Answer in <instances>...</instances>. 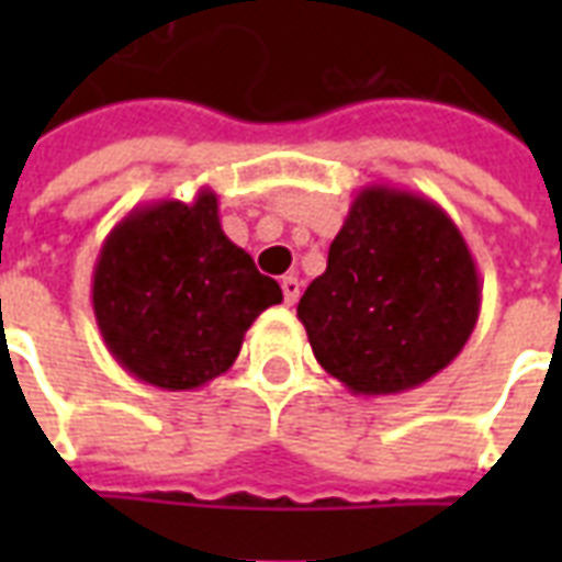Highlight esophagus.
<instances>
[{"instance_id": "esophagus-1", "label": "esophagus", "mask_w": 562, "mask_h": 562, "mask_svg": "<svg viewBox=\"0 0 562 562\" xmlns=\"http://www.w3.org/2000/svg\"><path fill=\"white\" fill-rule=\"evenodd\" d=\"M280 285H282V297H285V303H289V306H294V303H297V297H300V280H297V277H282Z\"/></svg>"}]
</instances>
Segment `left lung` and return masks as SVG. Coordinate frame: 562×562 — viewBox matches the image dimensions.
<instances>
[{
	"mask_svg": "<svg viewBox=\"0 0 562 562\" xmlns=\"http://www.w3.org/2000/svg\"><path fill=\"white\" fill-rule=\"evenodd\" d=\"M479 312L481 277L458 224L426 194L384 183L356 194L297 303L317 364L361 396L405 393L449 368Z\"/></svg>",
	"mask_w": 562,
	"mask_h": 562,
	"instance_id": "obj_1",
	"label": "left lung"
}]
</instances>
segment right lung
<instances>
[{
	"instance_id": "right-lung-1",
	"label": "right lung",
	"mask_w": 562,
	"mask_h": 562,
	"mask_svg": "<svg viewBox=\"0 0 562 562\" xmlns=\"http://www.w3.org/2000/svg\"><path fill=\"white\" fill-rule=\"evenodd\" d=\"M282 289L256 271L218 218V198L134 206L92 268V312L110 356L139 382L198 391L236 361L245 333Z\"/></svg>"
}]
</instances>
